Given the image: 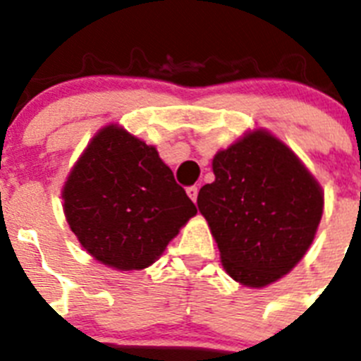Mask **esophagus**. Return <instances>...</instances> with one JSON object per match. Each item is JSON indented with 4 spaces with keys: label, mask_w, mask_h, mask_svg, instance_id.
I'll return each instance as SVG.
<instances>
[{
    "label": "esophagus",
    "mask_w": 361,
    "mask_h": 361,
    "mask_svg": "<svg viewBox=\"0 0 361 361\" xmlns=\"http://www.w3.org/2000/svg\"><path fill=\"white\" fill-rule=\"evenodd\" d=\"M197 192H200V188H197L196 185H192V187H187L188 197H190V200H192L194 203H196V200H197Z\"/></svg>",
    "instance_id": "obj_1"
}]
</instances>
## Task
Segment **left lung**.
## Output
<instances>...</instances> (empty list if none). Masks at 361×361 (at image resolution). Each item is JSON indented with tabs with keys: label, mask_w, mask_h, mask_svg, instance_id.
<instances>
[{
	"label": "left lung",
	"mask_w": 361,
	"mask_h": 361,
	"mask_svg": "<svg viewBox=\"0 0 361 361\" xmlns=\"http://www.w3.org/2000/svg\"><path fill=\"white\" fill-rule=\"evenodd\" d=\"M216 180L201 187L221 262L233 281L262 288L304 257L322 219L324 192L288 145L253 131L212 160Z\"/></svg>",
	"instance_id": "8db88e82"
}]
</instances>
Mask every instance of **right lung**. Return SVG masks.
Returning <instances> with one entry per match:
<instances>
[{"label": "right lung", "instance_id": "1", "mask_svg": "<svg viewBox=\"0 0 361 361\" xmlns=\"http://www.w3.org/2000/svg\"><path fill=\"white\" fill-rule=\"evenodd\" d=\"M63 200L80 245L120 271L151 266L197 212L157 147L113 124L87 144Z\"/></svg>", "mask_w": 361, "mask_h": 361}]
</instances>
